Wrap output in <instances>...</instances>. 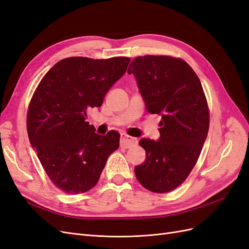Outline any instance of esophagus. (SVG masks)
Returning <instances> with one entry per match:
<instances>
[{
  "label": "esophagus",
  "mask_w": 249,
  "mask_h": 249,
  "mask_svg": "<svg viewBox=\"0 0 249 249\" xmlns=\"http://www.w3.org/2000/svg\"><path fill=\"white\" fill-rule=\"evenodd\" d=\"M138 141L136 138H133L124 133L122 134V138H120V146L123 148H130L134 145H136Z\"/></svg>",
  "instance_id": "34e87169"
}]
</instances>
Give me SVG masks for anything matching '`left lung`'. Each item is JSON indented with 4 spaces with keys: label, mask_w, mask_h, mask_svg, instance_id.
Returning a JSON list of instances; mask_svg holds the SVG:
<instances>
[{
    "label": "left lung",
    "mask_w": 249,
    "mask_h": 249,
    "mask_svg": "<svg viewBox=\"0 0 249 249\" xmlns=\"http://www.w3.org/2000/svg\"><path fill=\"white\" fill-rule=\"evenodd\" d=\"M133 73L150 114H160V139L142 138L146 158L135 167L147 190L166 193L185 182L196 164L207 138L210 112L197 74L183 59L139 56L131 62Z\"/></svg>",
    "instance_id": "8db88e82"
}]
</instances>
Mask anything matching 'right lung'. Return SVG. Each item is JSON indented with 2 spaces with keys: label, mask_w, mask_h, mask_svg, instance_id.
<instances>
[{
  "label": "right lung",
  "mask_w": 249,
  "mask_h": 249,
  "mask_svg": "<svg viewBox=\"0 0 249 249\" xmlns=\"http://www.w3.org/2000/svg\"><path fill=\"white\" fill-rule=\"evenodd\" d=\"M130 61L127 57L65 58L34 91L27 114L29 140L52 183L63 192L79 194L93 188L109 156L119 147V133L95 134L86 111L102 106Z\"/></svg>",
  "instance_id": "right-lung-1"
}]
</instances>
